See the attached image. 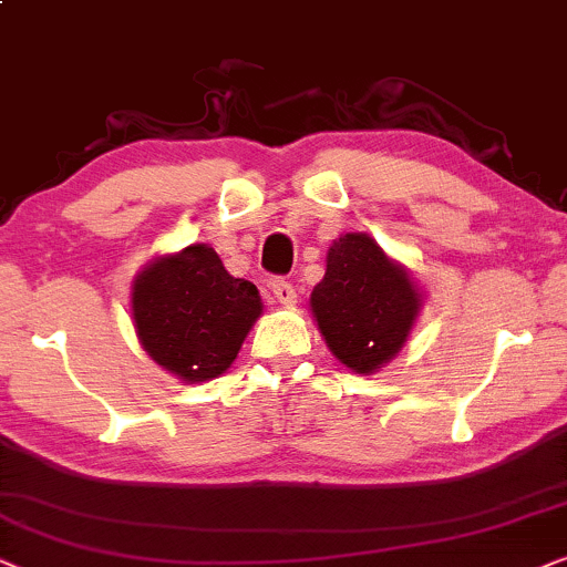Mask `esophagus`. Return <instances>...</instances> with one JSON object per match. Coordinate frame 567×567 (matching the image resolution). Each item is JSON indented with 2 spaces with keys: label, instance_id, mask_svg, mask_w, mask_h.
<instances>
[{
  "label": "esophagus",
  "instance_id": "esophagus-1",
  "mask_svg": "<svg viewBox=\"0 0 567 567\" xmlns=\"http://www.w3.org/2000/svg\"><path fill=\"white\" fill-rule=\"evenodd\" d=\"M269 288H271V296H275L277 303H282V306H296L298 296H296V288H292L290 282H285V279H271Z\"/></svg>",
  "mask_w": 567,
  "mask_h": 567
}]
</instances>
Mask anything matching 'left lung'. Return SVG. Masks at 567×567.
Wrapping results in <instances>:
<instances>
[{"label":"left lung","mask_w":567,"mask_h":567,"mask_svg":"<svg viewBox=\"0 0 567 567\" xmlns=\"http://www.w3.org/2000/svg\"><path fill=\"white\" fill-rule=\"evenodd\" d=\"M420 298L406 271L365 233H347L327 256L311 311L329 350L354 373H373L406 342Z\"/></svg>","instance_id":"left-lung-1"}]
</instances>
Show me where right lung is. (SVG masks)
I'll list each match as a JSON object with an SVG mask.
<instances>
[{
  "instance_id": "obj_1",
  "label": "right lung",
  "mask_w": 567,
  "mask_h": 567,
  "mask_svg": "<svg viewBox=\"0 0 567 567\" xmlns=\"http://www.w3.org/2000/svg\"><path fill=\"white\" fill-rule=\"evenodd\" d=\"M134 329L157 365L184 381L228 371L261 313L254 282L230 277L215 248L188 246L134 279Z\"/></svg>"
}]
</instances>
